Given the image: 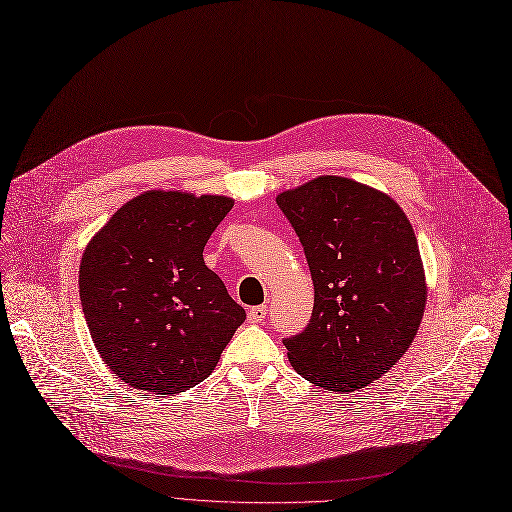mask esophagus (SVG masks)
I'll return each instance as SVG.
<instances>
[{"mask_svg": "<svg viewBox=\"0 0 512 512\" xmlns=\"http://www.w3.org/2000/svg\"><path fill=\"white\" fill-rule=\"evenodd\" d=\"M265 315H267V307H265V305L253 307V309L249 311V321H251V324H261V321L265 319Z\"/></svg>", "mask_w": 512, "mask_h": 512, "instance_id": "34e87169", "label": "esophagus"}]
</instances>
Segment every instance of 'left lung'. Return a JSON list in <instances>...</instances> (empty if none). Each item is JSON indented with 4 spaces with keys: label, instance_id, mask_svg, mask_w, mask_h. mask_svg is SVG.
I'll list each match as a JSON object with an SVG mask.
<instances>
[{
    "label": "left lung",
    "instance_id": "left-lung-1",
    "mask_svg": "<svg viewBox=\"0 0 512 512\" xmlns=\"http://www.w3.org/2000/svg\"><path fill=\"white\" fill-rule=\"evenodd\" d=\"M276 201L315 288L307 328L282 340L288 359L319 388L359 390L407 353L421 324L425 278L411 222L384 193L338 176Z\"/></svg>",
    "mask_w": 512,
    "mask_h": 512
}]
</instances>
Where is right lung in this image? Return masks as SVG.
I'll return each mask as SVG.
<instances>
[{"label":"right lung","mask_w":512,"mask_h":512,"mask_svg":"<svg viewBox=\"0 0 512 512\" xmlns=\"http://www.w3.org/2000/svg\"><path fill=\"white\" fill-rule=\"evenodd\" d=\"M232 199L149 191L120 207L89 242L80 303L105 365L153 394L197 386L245 321L203 261Z\"/></svg>","instance_id":"obj_1"}]
</instances>
